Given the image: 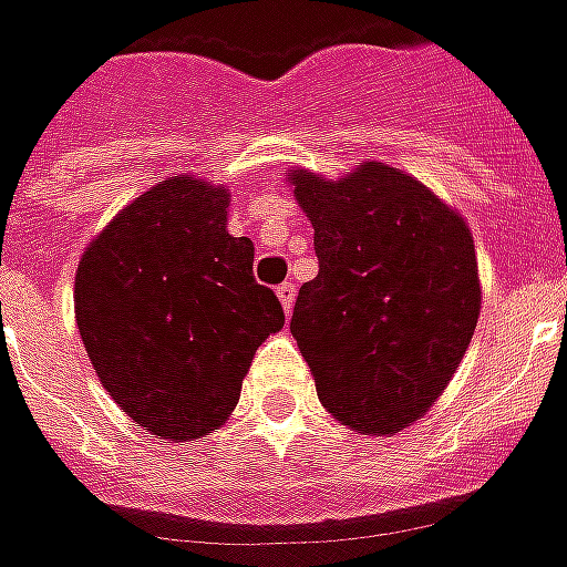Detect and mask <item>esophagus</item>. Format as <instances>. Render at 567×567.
<instances>
[{
    "label": "esophagus",
    "instance_id": "1",
    "mask_svg": "<svg viewBox=\"0 0 567 567\" xmlns=\"http://www.w3.org/2000/svg\"><path fill=\"white\" fill-rule=\"evenodd\" d=\"M276 297H279V303H282L285 312H291V309H295L297 285L295 282H282L279 288H276Z\"/></svg>",
    "mask_w": 567,
    "mask_h": 567
}]
</instances>
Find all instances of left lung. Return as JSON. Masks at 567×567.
<instances>
[{
  "label": "left lung",
  "mask_w": 567,
  "mask_h": 567,
  "mask_svg": "<svg viewBox=\"0 0 567 567\" xmlns=\"http://www.w3.org/2000/svg\"><path fill=\"white\" fill-rule=\"evenodd\" d=\"M316 230L319 276L291 316L321 406L358 434L425 416L480 319L471 227L404 169L364 161L343 178L288 169Z\"/></svg>",
  "instance_id": "left-lung-1"
}]
</instances>
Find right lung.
I'll list each match as a JSON object with an SVG mask.
<instances>
[{
	"label": "right lung",
	"instance_id": "obj_1",
	"mask_svg": "<svg viewBox=\"0 0 567 567\" xmlns=\"http://www.w3.org/2000/svg\"><path fill=\"white\" fill-rule=\"evenodd\" d=\"M230 190L173 175L127 203L75 270V321L96 377L136 425L199 440L234 413L251 358L285 312L227 234Z\"/></svg>",
	"mask_w": 567,
	"mask_h": 567
}]
</instances>
